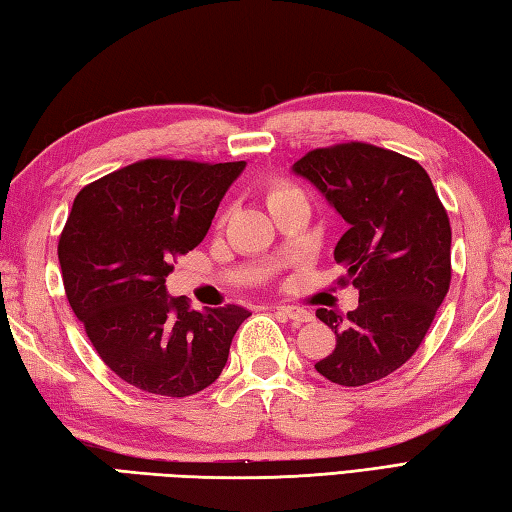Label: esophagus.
<instances>
[{"label": "esophagus", "mask_w": 512, "mask_h": 512, "mask_svg": "<svg viewBox=\"0 0 512 512\" xmlns=\"http://www.w3.org/2000/svg\"><path fill=\"white\" fill-rule=\"evenodd\" d=\"M278 311H280V314H285L289 320H294V322H309L311 318H314L307 309L296 307V305H280Z\"/></svg>", "instance_id": "obj_1"}]
</instances>
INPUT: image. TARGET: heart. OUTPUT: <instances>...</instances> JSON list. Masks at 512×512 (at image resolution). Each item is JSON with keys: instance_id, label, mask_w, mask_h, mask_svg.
<instances>
[{"instance_id": "b5f03b06", "label": "heart", "mask_w": 512, "mask_h": 512, "mask_svg": "<svg viewBox=\"0 0 512 512\" xmlns=\"http://www.w3.org/2000/svg\"><path fill=\"white\" fill-rule=\"evenodd\" d=\"M294 192H298L296 187H291L289 183L278 181V183L271 185V190H269V203L276 201V198H280V196H287V194H294Z\"/></svg>"}]
</instances>
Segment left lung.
I'll return each mask as SVG.
<instances>
[{
    "label": "left lung",
    "instance_id": "1",
    "mask_svg": "<svg viewBox=\"0 0 512 512\" xmlns=\"http://www.w3.org/2000/svg\"><path fill=\"white\" fill-rule=\"evenodd\" d=\"M327 198L347 232L336 263L360 291L358 307L316 316L336 349L316 371L342 387L387 378L420 347L451 285V225L429 174L369 143L311 150L291 168Z\"/></svg>",
    "mask_w": 512,
    "mask_h": 512
}]
</instances>
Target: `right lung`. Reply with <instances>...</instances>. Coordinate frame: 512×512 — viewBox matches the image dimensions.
Masks as SVG:
<instances>
[{"mask_svg": "<svg viewBox=\"0 0 512 512\" xmlns=\"http://www.w3.org/2000/svg\"><path fill=\"white\" fill-rule=\"evenodd\" d=\"M245 161L145 159L83 187L59 238L66 296L110 371L145 393L185 398L221 375L236 329L227 305L170 296L174 258L203 241Z\"/></svg>", "mask_w": 512, "mask_h": 512, "instance_id": "add662e5", "label": "right lung"}]
</instances>
